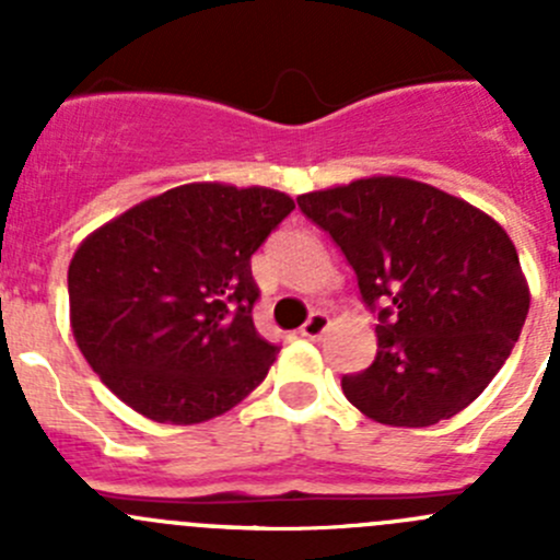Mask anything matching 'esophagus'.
I'll use <instances>...</instances> for the list:
<instances>
[{
	"label": "esophagus",
	"instance_id": "obj_1",
	"mask_svg": "<svg viewBox=\"0 0 560 560\" xmlns=\"http://www.w3.org/2000/svg\"><path fill=\"white\" fill-rule=\"evenodd\" d=\"M327 325H330L327 314L325 312H314L306 322H303L301 336H306V338H312V341H316V338H322V332L327 330Z\"/></svg>",
	"mask_w": 560,
	"mask_h": 560
}]
</instances>
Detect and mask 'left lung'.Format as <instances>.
Segmentation results:
<instances>
[{
  "label": "left lung",
  "instance_id": "1",
  "mask_svg": "<svg viewBox=\"0 0 560 560\" xmlns=\"http://www.w3.org/2000/svg\"><path fill=\"white\" fill-rule=\"evenodd\" d=\"M298 206L336 241L380 316L374 363L341 380L349 404L395 428L466 409L506 363L528 314L504 228L460 197L395 175L308 191Z\"/></svg>",
  "mask_w": 560,
  "mask_h": 560
}]
</instances>
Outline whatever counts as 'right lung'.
Wrapping results in <instances>:
<instances>
[{"instance_id":"1","label":"right lung","mask_w":560,"mask_h":560,"mask_svg":"<svg viewBox=\"0 0 560 560\" xmlns=\"http://www.w3.org/2000/svg\"><path fill=\"white\" fill-rule=\"evenodd\" d=\"M292 208L265 186L184 184L89 235L67 290L94 374L154 422L191 425L241 404L279 352L252 319V254Z\"/></svg>"}]
</instances>
